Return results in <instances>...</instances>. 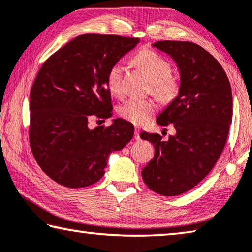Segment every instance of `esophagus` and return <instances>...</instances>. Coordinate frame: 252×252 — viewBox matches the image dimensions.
<instances>
[{
  "mask_svg": "<svg viewBox=\"0 0 252 252\" xmlns=\"http://www.w3.org/2000/svg\"><path fill=\"white\" fill-rule=\"evenodd\" d=\"M134 139L135 140H140V130L135 129L134 131Z\"/></svg>",
  "mask_w": 252,
  "mask_h": 252,
  "instance_id": "obj_1",
  "label": "esophagus"
}]
</instances>
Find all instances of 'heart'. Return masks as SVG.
<instances>
[{
	"mask_svg": "<svg viewBox=\"0 0 252 252\" xmlns=\"http://www.w3.org/2000/svg\"><path fill=\"white\" fill-rule=\"evenodd\" d=\"M134 63L145 71L151 81V92L163 101L176 96L178 82L170 74L169 63L150 49L141 50L134 57ZM107 89L115 96L123 94V68L120 63L112 65L106 74ZM156 111L155 102L150 99H129L120 106L121 117L133 125L140 126L149 121Z\"/></svg>",
	"mask_w": 252,
	"mask_h": 252,
	"instance_id": "1",
	"label": "heart"
}]
</instances>
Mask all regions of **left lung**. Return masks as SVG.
Masks as SVG:
<instances>
[{"label":"left lung","mask_w":252,"mask_h":252,"mask_svg":"<svg viewBox=\"0 0 252 252\" xmlns=\"http://www.w3.org/2000/svg\"><path fill=\"white\" fill-rule=\"evenodd\" d=\"M181 75L178 95L156 121L173 123L176 133L163 141L158 133L140 137L155 147L154 159L142 169V179L162 196H176L205 178L218 161L232 122V92L224 69L201 46L189 41H157Z\"/></svg>","instance_id":"obj_1"}]
</instances>
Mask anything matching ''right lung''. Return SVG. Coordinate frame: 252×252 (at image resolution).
I'll return each mask as SVG.
<instances>
[{
    "instance_id": "right-lung-1",
    "label": "right lung",
    "mask_w": 252,
    "mask_h": 252,
    "mask_svg": "<svg viewBox=\"0 0 252 252\" xmlns=\"http://www.w3.org/2000/svg\"><path fill=\"white\" fill-rule=\"evenodd\" d=\"M138 42L82 34L43 63L30 92L29 139L40 168L56 183L70 189L93 185L104 175L110 154L132 139L134 126L126 120L95 129L89 122L112 117L107 70Z\"/></svg>"
}]
</instances>
